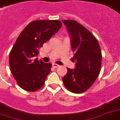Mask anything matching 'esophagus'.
Wrapping results in <instances>:
<instances>
[{"instance_id": "esophagus-1", "label": "esophagus", "mask_w": 120, "mask_h": 120, "mask_svg": "<svg viewBox=\"0 0 120 120\" xmlns=\"http://www.w3.org/2000/svg\"><path fill=\"white\" fill-rule=\"evenodd\" d=\"M52 66H53V67H54V68H58V67H59V65H58V64H55V63H53V64H52Z\"/></svg>"}]
</instances>
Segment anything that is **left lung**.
Returning <instances> with one entry per match:
<instances>
[{
	"label": "left lung",
	"instance_id": "1",
	"mask_svg": "<svg viewBox=\"0 0 120 120\" xmlns=\"http://www.w3.org/2000/svg\"><path fill=\"white\" fill-rule=\"evenodd\" d=\"M71 37V46L75 55V69L67 68L63 83L70 91L82 93L91 87L101 70L102 55L98 41L83 25L73 20H62Z\"/></svg>",
	"mask_w": 120,
	"mask_h": 120
}]
</instances>
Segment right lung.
Returning a JSON list of instances; mask_svg holds the SVG:
<instances>
[{"instance_id": "1", "label": "right lung", "mask_w": 120, "mask_h": 120, "mask_svg": "<svg viewBox=\"0 0 120 120\" xmlns=\"http://www.w3.org/2000/svg\"><path fill=\"white\" fill-rule=\"evenodd\" d=\"M58 20L31 22L19 35L9 54V65L20 87L35 91L44 85L52 64L36 58L39 49L62 27Z\"/></svg>"}]
</instances>
